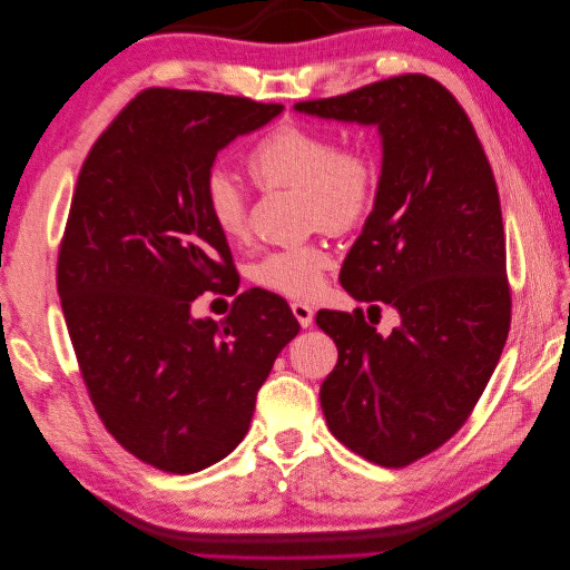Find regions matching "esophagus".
Masks as SVG:
<instances>
[{"label": "esophagus", "mask_w": 570, "mask_h": 570, "mask_svg": "<svg viewBox=\"0 0 570 570\" xmlns=\"http://www.w3.org/2000/svg\"><path fill=\"white\" fill-rule=\"evenodd\" d=\"M289 306H292V314H295V318L299 321L302 327H308L314 323V308L312 306L304 304V302H292Z\"/></svg>", "instance_id": "esophagus-1"}]
</instances>
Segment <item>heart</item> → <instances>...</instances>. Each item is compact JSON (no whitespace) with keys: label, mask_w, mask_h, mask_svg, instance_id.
Returning <instances> with one entry per match:
<instances>
[{"label":"heart","mask_w":570,"mask_h":570,"mask_svg":"<svg viewBox=\"0 0 570 570\" xmlns=\"http://www.w3.org/2000/svg\"><path fill=\"white\" fill-rule=\"evenodd\" d=\"M249 174L264 187H302L306 218L331 233L356 228L377 195V164L368 151L340 149L337 137L302 124H283L258 140L247 157ZM204 206L214 228L237 243L247 235V197L226 170H212L204 183ZM331 254L318 243L273 249L252 268L256 285L285 297L306 299L323 287Z\"/></svg>","instance_id":"1"}]
</instances>
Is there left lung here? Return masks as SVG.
<instances>
[{"instance_id": "obj_1", "label": "left lung", "mask_w": 570, "mask_h": 570, "mask_svg": "<svg viewBox=\"0 0 570 570\" xmlns=\"http://www.w3.org/2000/svg\"><path fill=\"white\" fill-rule=\"evenodd\" d=\"M295 111L375 126L383 164L373 212L340 271L356 302L390 304L381 335L361 308L318 312L337 344L321 385L331 433L364 459L402 469L435 452L471 416L511 323L502 206L490 161L450 90L421 73Z\"/></svg>"}]
</instances>
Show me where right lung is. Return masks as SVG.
Returning a JSON list of instances; mask_svg holds the SVG:
<instances>
[{
    "label": "right lung",
    "mask_w": 570,
    "mask_h": 570,
    "mask_svg": "<svg viewBox=\"0 0 570 570\" xmlns=\"http://www.w3.org/2000/svg\"><path fill=\"white\" fill-rule=\"evenodd\" d=\"M283 109L151 88L80 168L57 268L68 335L101 423L166 473L209 469L243 442L258 387L299 333L287 302L258 287L226 321L193 316L235 273L204 206L216 154Z\"/></svg>",
    "instance_id": "right-lung-1"
}]
</instances>
